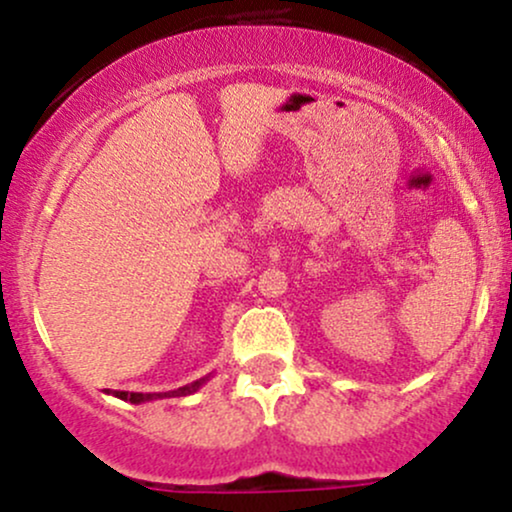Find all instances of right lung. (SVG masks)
Masks as SVG:
<instances>
[{"label":"right lung","instance_id":"obj_1","mask_svg":"<svg viewBox=\"0 0 512 512\" xmlns=\"http://www.w3.org/2000/svg\"><path fill=\"white\" fill-rule=\"evenodd\" d=\"M209 378H211V373L204 375V378L195 380V383L182 385V387H178V390H168V392H122V390H115L113 395L117 399H125V402H132V404L154 402V399H166V397H187V395H192V392H197L199 387L207 383Z\"/></svg>","mask_w":512,"mask_h":512}]
</instances>
